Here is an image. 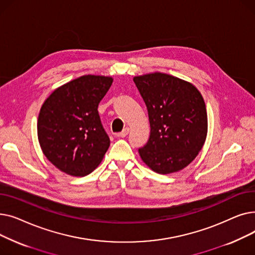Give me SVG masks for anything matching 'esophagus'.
I'll return each mask as SVG.
<instances>
[{"instance_id":"obj_1","label":"esophagus","mask_w":255,"mask_h":255,"mask_svg":"<svg viewBox=\"0 0 255 255\" xmlns=\"http://www.w3.org/2000/svg\"><path fill=\"white\" fill-rule=\"evenodd\" d=\"M128 133H129V128H128V127H126L122 132H120V133H119L118 136H119V137H125V136L128 134Z\"/></svg>"}]
</instances>
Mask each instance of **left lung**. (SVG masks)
Wrapping results in <instances>:
<instances>
[{
    "label": "left lung",
    "instance_id": "obj_1",
    "mask_svg": "<svg viewBox=\"0 0 255 255\" xmlns=\"http://www.w3.org/2000/svg\"><path fill=\"white\" fill-rule=\"evenodd\" d=\"M148 110L150 137L138 149L152 170L166 175L190 164L202 150L208 132L204 98L190 83L165 73L133 78Z\"/></svg>",
    "mask_w": 255,
    "mask_h": 255
}]
</instances>
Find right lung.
Instances as JSON below:
<instances>
[{"label": "right lung", "mask_w": 255, "mask_h": 255, "mask_svg": "<svg viewBox=\"0 0 255 255\" xmlns=\"http://www.w3.org/2000/svg\"><path fill=\"white\" fill-rule=\"evenodd\" d=\"M113 80L102 75L80 76L56 89L42 104L37 122L40 146L67 175H89L109 149L111 140L97 109Z\"/></svg>", "instance_id": "right-lung-1"}]
</instances>
